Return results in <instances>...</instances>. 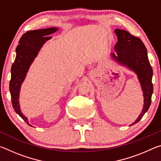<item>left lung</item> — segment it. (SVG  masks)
Here are the masks:
<instances>
[{"instance_id": "8db88e82", "label": "left lung", "mask_w": 161, "mask_h": 161, "mask_svg": "<svg viewBox=\"0 0 161 161\" xmlns=\"http://www.w3.org/2000/svg\"><path fill=\"white\" fill-rule=\"evenodd\" d=\"M118 42L114 47L116 53H111L113 59L133 71L137 75L143 96V107L140 115L129 126L138 123L148 110L153 90V69L150 64L147 50L141 40L124 30L116 29Z\"/></svg>"}]
</instances>
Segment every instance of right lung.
<instances>
[{
	"label": "right lung",
	"mask_w": 161,
	"mask_h": 161,
	"mask_svg": "<svg viewBox=\"0 0 161 161\" xmlns=\"http://www.w3.org/2000/svg\"><path fill=\"white\" fill-rule=\"evenodd\" d=\"M58 31V28H49L28 31L21 37L16 47L15 59L11 67L10 92L13 108L30 126H32L29 123L28 119L22 113L19 102L21 85L42 46L52 38L49 35Z\"/></svg>",
	"instance_id": "add662e5"
}]
</instances>
